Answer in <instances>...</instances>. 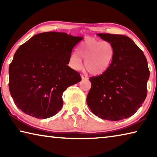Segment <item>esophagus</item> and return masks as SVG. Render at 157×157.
<instances>
[{"mask_svg":"<svg viewBox=\"0 0 157 157\" xmlns=\"http://www.w3.org/2000/svg\"><path fill=\"white\" fill-rule=\"evenodd\" d=\"M81 77H82V79H88V77H87L86 75H81Z\"/></svg>","mask_w":157,"mask_h":157,"instance_id":"obj_1","label":"esophagus"}]
</instances>
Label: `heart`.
Instances as JSON below:
<instances>
[{
  "label": "heart",
  "mask_w": 157,
  "mask_h": 157,
  "mask_svg": "<svg viewBox=\"0 0 157 157\" xmlns=\"http://www.w3.org/2000/svg\"><path fill=\"white\" fill-rule=\"evenodd\" d=\"M78 53L73 52L69 57L71 67L76 71L85 68L93 75H100L107 71L112 63L116 55L113 44L109 41L95 38L86 39L78 46Z\"/></svg>",
  "instance_id": "1"
}]
</instances>
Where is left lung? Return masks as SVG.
Wrapping results in <instances>:
<instances>
[{
    "label": "left lung",
    "instance_id": "1",
    "mask_svg": "<svg viewBox=\"0 0 157 157\" xmlns=\"http://www.w3.org/2000/svg\"><path fill=\"white\" fill-rule=\"evenodd\" d=\"M97 35L113 44L116 55L106 72L89 78L91 88L87 105L95 116L104 120L127 118L136 112L147 96L150 77L147 59L128 36L106 33Z\"/></svg>",
    "mask_w": 157,
    "mask_h": 157
}]
</instances>
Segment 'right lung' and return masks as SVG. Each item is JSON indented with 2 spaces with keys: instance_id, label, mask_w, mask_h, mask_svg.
<instances>
[{
  "instance_id": "right-lung-1",
  "label": "right lung",
  "mask_w": 157,
  "mask_h": 157,
  "mask_svg": "<svg viewBox=\"0 0 157 157\" xmlns=\"http://www.w3.org/2000/svg\"><path fill=\"white\" fill-rule=\"evenodd\" d=\"M82 39L47 32L18 48L9 66V89L19 109L42 119L59 112L63 91L82 80L79 73L67 65L73 47Z\"/></svg>"
}]
</instances>
